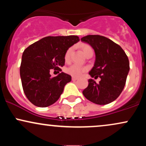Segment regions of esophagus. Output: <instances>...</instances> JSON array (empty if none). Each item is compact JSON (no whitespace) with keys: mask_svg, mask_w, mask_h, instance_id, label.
Masks as SVG:
<instances>
[{"mask_svg":"<svg viewBox=\"0 0 146 146\" xmlns=\"http://www.w3.org/2000/svg\"><path fill=\"white\" fill-rule=\"evenodd\" d=\"M78 78H75V77H73V78H72V80H73V81H76V80H78Z\"/></svg>","mask_w":146,"mask_h":146,"instance_id":"1","label":"esophagus"}]
</instances>
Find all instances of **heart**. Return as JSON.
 <instances>
[{
  "instance_id": "heart-1",
  "label": "heart",
  "mask_w": 146,
  "mask_h": 146,
  "mask_svg": "<svg viewBox=\"0 0 146 146\" xmlns=\"http://www.w3.org/2000/svg\"><path fill=\"white\" fill-rule=\"evenodd\" d=\"M82 48L84 53H86V51H88V50L92 49L91 47L88 45L84 44L82 46ZM71 48H68L67 51L66 52L64 56V59L66 61H68L70 58V55H71ZM86 70V68H84L82 66H80V65L76 64H72L70 66H68V68H66V72L68 73V74L71 75V76L73 77H80L82 73Z\"/></svg>"
}]
</instances>
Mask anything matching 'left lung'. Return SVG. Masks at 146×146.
<instances>
[{"label":"left lung","instance_id":"obj_1","mask_svg":"<svg viewBox=\"0 0 146 146\" xmlns=\"http://www.w3.org/2000/svg\"><path fill=\"white\" fill-rule=\"evenodd\" d=\"M81 41L92 46L95 53L94 66L90 70L91 78H100L98 84L88 80L82 93L87 100L99 105L115 101L124 88L130 64L128 56L119 45L104 36L88 35Z\"/></svg>","mask_w":146,"mask_h":146}]
</instances>
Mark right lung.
I'll list each match as a JSON object with an SVG mask.
<instances>
[{
    "label": "right lung",
    "mask_w": 146,
    "mask_h": 146,
    "mask_svg": "<svg viewBox=\"0 0 146 146\" xmlns=\"http://www.w3.org/2000/svg\"><path fill=\"white\" fill-rule=\"evenodd\" d=\"M79 41L77 36H48L23 52L20 75L25 94L33 105L47 107L60 98L65 85L71 81V76L61 72L52 78L50 71L54 68L62 71L65 53Z\"/></svg>",
    "instance_id": "add662e5"
}]
</instances>
